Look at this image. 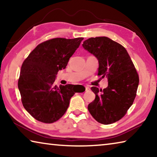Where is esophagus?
<instances>
[{
	"instance_id": "obj_1",
	"label": "esophagus",
	"mask_w": 157,
	"mask_h": 157,
	"mask_svg": "<svg viewBox=\"0 0 157 157\" xmlns=\"http://www.w3.org/2000/svg\"><path fill=\"white\" fill-rule=\"evenodd\" d=\"M85 89H86V91H89L90 88L89 86H85Z\"/></svg>"
}]
</instances>
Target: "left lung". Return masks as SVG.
Segmentation results:
<instances>
[{"mask_svg": "<svg viewBox=\"0 0 157 157\" xmlns=\"http://www.w3.org/2000/svg\"><path fill=\"white\" fill-rule=\"evenodd\" d=\"M82 46L98 59V75L108 79V86L102 91L95 86L91 88L95 98L88 110L98 123H115L124 116L134 102L139 74L126 49L108 37H91Z\"/></svg>", "mask_w": 157, "mask_h": 157, "instance_id": "1", "label": "left lung"}]
</instances>
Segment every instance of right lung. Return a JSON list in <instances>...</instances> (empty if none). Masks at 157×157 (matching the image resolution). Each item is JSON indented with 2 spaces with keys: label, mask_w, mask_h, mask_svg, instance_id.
<instances>
[{
  "label": "right lung",
  "mask_w": 157,
  "mask_h": 157,
  "mask_svg": "<svg viewBox=\"0 0 157 157\" xmlns=\"http://www.w3.org/2000/svg\"><path fill=\"white\" fill-rule=\"evenodd\" d=\"M83 39H49L39 44L23 61L18 87L23 107L36 120L52 123L66 113L77 91L73 84L55 86V79Z\"/></svg>",
  "instance_id": "add662e5"
}]
</instances>
